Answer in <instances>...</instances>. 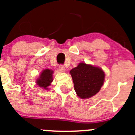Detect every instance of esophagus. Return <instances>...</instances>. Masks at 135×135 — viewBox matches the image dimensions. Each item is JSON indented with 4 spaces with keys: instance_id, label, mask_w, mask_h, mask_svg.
<instances>
[{
    "instance_id": "34e87169",
    "label": "esophagus",
    "mask_w": 135,
    "mask_h": 135,
    "mask_svg": "<svg viewBox=\"0 0 135 135\" xmlns=\"http://www.w3.org/2000/svg\"><path fill=\"white\" fill-rule=\"evenodd\" d=\"M59 70H60V71H63V72H64V71H65V68L64 65H60L59 66Z\"/></svg>"
}]
</instances>
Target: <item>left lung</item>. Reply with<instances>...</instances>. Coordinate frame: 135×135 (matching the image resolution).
Wrapping results in <instances>:
<instances>
[{
  "instance_id": "obj_1",
  "label": "left lung",
  "mask_w": 135,
  "mask_h": 135,
  "mask_svg": "<svg viewBox=\"0 0 135 135\" xmlns=\"http://www.w3.org/2000/svg\"><path fill=\"white\" fill-rule=\"evenodd\" d=\"M74 84V90L81 99H89L96 95L103 86L105 73L98 67L80 63L70 70Z\"/></svg>"
}]
</instances>
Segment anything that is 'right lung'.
<instances>
[{"label": "right lung", "instance_id": "right-lung-1", "mask_svg": "<svg viewBox=\"0 0 135 135\" xmlns=\"http://www.w3.org/2000/svg\"><path fill=\"white\" fill-rule=\"evenodd\" d=\"M53 71L49 69H45L42 71L38 78L36 80V82L38 86L43 88V89L48 90V86L51 85V83L53 82Z\"/></svg>", "mask_w": 135, "mask_h": 135}]
</instances>
